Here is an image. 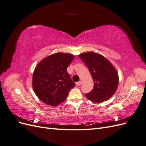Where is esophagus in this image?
Wrapping results in <instances>:
<instances>
[{
	"label": "esophagus",
	"mask_w": 146,
	"mask_h": 146,
	"mask_svg": "<svg viewBox=\"0 0 146 146\" xmlns=\"http://www.w3.org/2000/svg\"><path fill=\"white\" fill-rule=\"evenodd\" d=\"M76 85L77 86H80V85H82V81H79V82H77L76 83Z\"/></svg>",
	"instance_id": "esophagus-1"
}]
</instances>
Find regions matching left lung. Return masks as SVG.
Returning a JSON list of instances; mask_svg holds the SVG:
<instances>
[{"label":"left lung","mask_w":146,"mask_h":146,"mask_svg":"<svg viewBox=\"0 0 146 146\" xmlns=\"http://www.w3.org/2000/svg\"><path fill=\"white\" fill-rule=\"evenodd\" d=\"M89 69L94 80V88L85 94L88 99L100 103L111 98L119 83L118 74L111 63L102 55L89 52L78 55Z\"/></svg>","instance_id":"obj_1"}]
</instances>
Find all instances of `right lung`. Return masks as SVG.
Listing matches in <instances>:
<instances>
[{
  "instance_id": "obj_1",
  "label": "right lung",
  "mask_w": 146,
  "mask_h": 146,
  "mask_svg": "<svg viewBox=\"0 0 146 146\" xmlns=\"http://www.w3.org/2000/svg\"><path fill=\"white\" fill-rule=\"evenodd\" d=\"M74 56L56 53L44 58L35 68L32 85L35 94L45 104L56 106L66 99L75 86L67 68Z\"/></svg>"
}]
</instances>
